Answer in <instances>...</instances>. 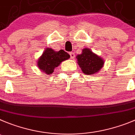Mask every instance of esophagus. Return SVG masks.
I'll return each instance as SVG.
<instances>
[{
	"mask_svg": "<svg viewBox=\"0 0 135 135\" xmlns=\"http://www.w3.org/2000/svg\"><path fill=\"white\" fill-rule=\"evenodd\" d=\"M69 54H70V59H73L74 58H75V53H74L73 52H70Z\"/></svg>",
	"mask_w": 135,
	"mask_h": 135,
	"instance_id": "esophagus-1",
	"label": "esophagus"
}]
</instances>
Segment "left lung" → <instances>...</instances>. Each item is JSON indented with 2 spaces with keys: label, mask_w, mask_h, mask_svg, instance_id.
I'll return each mask as SVG.
<instances>
[{
  "label": "left lung",
  "mask_w": 135,
  "mask_h": 135,
  "mask_svg": "<svg viewBox=\"0 0 135 135\" xmlns=\"http://www.w3.org/2000/svg\"><path fill=\"white\" fill-rule=\"evenodd\" d=\"M77 63L85 75H94L100 71L104 64V60L88 48L82 50V53L76 56Z\"/></svg>",
  "instance_id": "obj_1"
}]
</instances>
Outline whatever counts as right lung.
I'll use <instances>...</instances> for the list:
<instances>
[{"label": "right lung", "mask_w": 135, "mask_h": 135, "mask_svg": "<svg viewBox=\"0 0 135 135\" xmlns=\"http://www.w3.org/2000/svg\"><path fill=\"white\" fill-rule=\"evenodd\" d=\"M70 58V55L63 50L55 51L52 49L46 48L37 61L40 70L46 75L52 74L55 68L58 67L62 61Z\"/></svg>", "instance_id": "add662e5"}]
</instances>
